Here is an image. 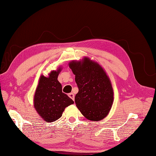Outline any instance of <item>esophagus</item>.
Instances as JSON below:
<instances>
[{
  "instance_id": "esophagus-1",
  "label": "esophagus",
  "mask_w": 156,
  "mask_h": 156,
  "mask_svg": "<svg viewBox=\"0 0 156 156\" xmlns=\"http://www.w3.org/2000/svg\"><path fill=\"white\" fill-rule=\"evenodd\" d=\"M68 96H69L71 99L73 100L74 101V94L73 93H70L68 94Z\"/></svg>"
}]
</instances>
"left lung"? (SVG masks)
<instances>
[{
	"mask_svg": "<svg viewBox=\"0 0 156 156\" xmlns=\"http://www.w3.org/2000/svg\"><path fill=\"white\" fill-rule=\"evenodd\" d=\"M69 67L79 90L75 96L78 110L89 120L102 119L109 113L114 101L113 88L106 72L88 57L70 62Z\"/></svg>",
	"mask_w": 156,
	"mask_h": 156,
	"instance_id": "8db88e82",
	"label": "left lung"
}]
</instances>
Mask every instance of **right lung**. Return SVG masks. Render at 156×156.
I'll list each match as a JSON object with an SVG mask.
<instances>
[{
  "label": "right lung",
  "mask_w": 156,
  "mask_h": 156,
  "mask_svg": "<svg viewBox=\"0 0 156 156\" xmlns=\"http://www.w3.org/2000/svg\"><path fill=\"white\" fill-rule=\"evenodd\" d=\"M61 68L53 70L48 77L41 75L34 96V106L42 119L53 122L62 115L65 108L74 104V101L62 91V85L58 80Z\"/></svg>",
  "instance_id": "1"
}]
</instances>
